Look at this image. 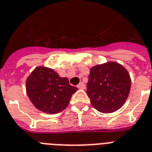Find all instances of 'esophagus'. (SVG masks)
Here are the masks:
<instances>
[{
    "label": "esophagus",
    "mask_w": 152,
    "mask_h": 152,
    "mask_svg": "<svg viewBox=\"0 0 152 152\" xmlns=\"http://www.w3.org/2000/svg\"><path fill=\"white\" fill-rule=\"evenodd\" d=\"M77 88H78L79 89H83H83H85V84L81 82V83H80L78 85H77Z\"/></svg>",
    "instance_id": "34e87169"
}]
</instances>
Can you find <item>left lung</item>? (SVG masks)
I'll use <instances>...</instances> for the list:
<instances>
[{"label": "left lung", "instance_id": "obj_1", "mask_svg": "<svg viewBox=\"0 0 152 152\" xmlns=\"http://www.w3.org/2000/svg\"><path fill=\"white\" fill-rule=\"evenodd\" d=\"M131 88L128 71L117 62H107L91 69L87 94L91 105L101 113H113L124 105Z\"/></svg>", "mask_w": 152, "mask_h": 152}]
</instances>
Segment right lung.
I'll return each instance as SVG.
<instances>
[{"label":"right lung","instance_id":"right-lung-1","mask_svg":"<svg viewBox=\"0 0 152 152\" xmlns=\"http://www.w3.org/2000/svg\"><path fill=\"white\" fill-rule=\"evenodd\" d=\"M26 90L38 110L54 114L66 108L78 88L70 85L68 79L61 77L53 69L40 66L27 77Z\"/></svg>","mask_w":152,"mask_h":152}]
</instances>
